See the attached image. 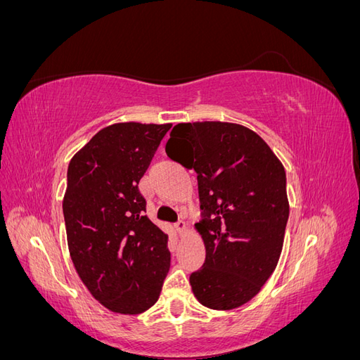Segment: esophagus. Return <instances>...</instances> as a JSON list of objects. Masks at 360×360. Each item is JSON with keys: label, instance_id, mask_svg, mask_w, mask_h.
I'll list each match as a JSON object with an SVG mask.
<instances>
[{"label": "esophagus", "instance_id": "obj_1", "mask_svg": "<svg viewBox=\"0 0 360 360\" xmlns=\"http://www.w3.org/2000/svg\"><path fill=\"white\" fill-rule=\"evenodd\" d=\"M174 228H176V231H177L179 234H183L184 231H186L188 225H186V222H184V221H179V222L174 224Z\"/></svg>", "mask_w": 360, "mask_h": 360}]
</instances>
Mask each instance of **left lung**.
Listing matches in <instances>:
<instances>
[{
	"instance_id": "8db88e82",
	"label": "left lung",
	"mask_w": 360,
	"mask_h": 360,
	"mask_svg": "<svg viewBox=\"0 0 360 360\" xmlns=\"http://www.w3.org/2000/svg\"><path fill=\"white\" fill-rule=\"evenodd\" d=\"M168 158L197 172L205 261L189 278L210 309L249 302L274 274L288 221L285 169L254 130L234 123H179Z\"/></svg>"
}]
</instances>
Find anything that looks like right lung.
<instances>
[{"instance_id": "obj_1", "label": "right lung", "mask_w": 360, "mask_h": 360, "mask_svg": "<svg viewBox=\"0 0 360 360\" xmlns=\"http://www.w3.org/2000/svg\"><path fill=\"white\" fill-rule=\"evenodd\" d=\"M169 129L108 126L69 163L63 200L69 252L84 285L112 312L153 307L169 270L168 234L147 217L138 188Z\"/></svg>"}]
</instances>
